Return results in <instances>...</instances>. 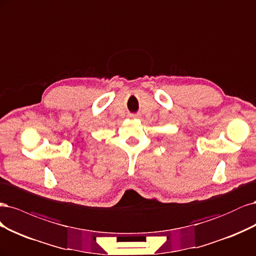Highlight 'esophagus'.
I'll use <instances>...</instances> for the list:
<instances>
[{
    "instance_id": "34e87169",
    "label": "esophagus",
    "mask_w": 256,
    "mask_h": 256,
    "mask_svg": "<svg viewBox=\"0 0 256 256\" xmlns=\"http://www.w3.org/2000/svg\"><path fill=\"white\" fill-rule=\"evenodd\" d=\"M137 117H138L137 114H130V118H133V119H134V118H137Z\"/></svg>"
}]
</instances>
